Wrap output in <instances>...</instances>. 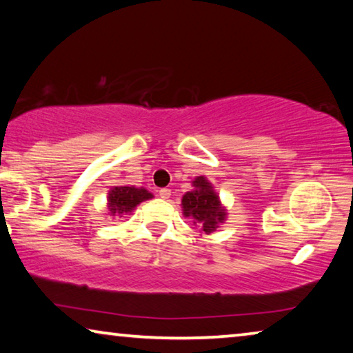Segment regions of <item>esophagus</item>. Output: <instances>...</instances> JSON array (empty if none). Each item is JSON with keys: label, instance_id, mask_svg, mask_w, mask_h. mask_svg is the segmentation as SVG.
Returning a JSON list of instances; mask_svg holds the SVG:
<instances>
[{"label": "esophagus", "instance_id": "esophagus-1", "mask_svg": "<svg viewBox=\"0 0 353 353\" xmlns=\"http://www.w3.org/2000/svg\"><path fill=\"white\" fill-rule=\"evenodd\" d=\"M170 194H172L170 189H167V188H164V189H159V197H161V199L167 200V199L170 197Z\"/></svg>", "mask_w": 353, "mask_h": 353}]
</instances>
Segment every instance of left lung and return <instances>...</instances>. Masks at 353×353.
<instances>
[{
	"mask_svg": "<svg viewBox=\"0 0 353 353\" xmlns=\"http://www.w3.org/2000/svg\"><path fill=\"white\" fill-rule=\"evenodd\" d=\"M192 184L194 191L183 195V213L184 216H191L194 224L202 225L205 233L214 232L219 222L225 218V211L219 205V197L203 176L195 178Z\"/></svg>",
	"mask_w": 353,
	"mask_h": 353,
	"instance_id": "1",
	"label": "left lung"
}]
</instances>
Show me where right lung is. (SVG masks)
Instances as JSON below:
<instances>
[{
  "mask_svg": "<svg viewBox=\"0 0 353 353\" xmlns=\"http://www.w3.org/2000/svg\"><path fill=\"white\" fill-rule=\"evenodd\" d=\"M153 197L146 189L134 186H118L108 192V211L115 214H124L132 211L140 202Z\"/></svg>",
  "mask_w": 353,
  "mask_h": 353,
  "instance_id": "obj_1",
  "label": "right lung"
}]
</instances>
